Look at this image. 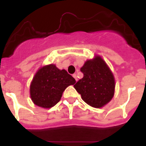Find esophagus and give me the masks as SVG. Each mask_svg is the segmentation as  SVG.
Returning a JSON list of instances; mask_svg holds the SVG:
<instances>
[{"mask_svg": "<svg viewBox=\"0 0 146 146\" xmlns=\"http://www.w3.org/2000/svg\"><path fill=\"white\" fill-rule=\"evenodd\" d=\"M72 76H73V77H74V79H75V80H76V81H77V74H73V75H72Z\"/></svg>", "mask_w": 146, "mask_h": 146, "instance_id": "34e87169", "label": "esophagus"}]
</instances>
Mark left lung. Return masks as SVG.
<instances>
[{"instance_id": "left-lung-1", "label": "left lung", "mask_w": 146, "mask_h": 146, "mask_svg": "<svg viewBox=\"0 0 146 146\" xmlns=\"http://www.w3.org/2000/svg\"><path fill=\"white\" fill-rule=\"evenodd\" d=\"M83 77L74 86L88 105L101 108L114 96L115 82L113 72L99 55L87 60L81 67Z\"/></svg>"}]
</instances>
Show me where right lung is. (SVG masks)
I'll return each instance as SVG.
<instances>
[{
	"mask_svg": "<svg viewBox=\"0 0 146 146\" xmlns=\"http://www.w3.org/2000/svg\"><path fill=\"white\" fill-rule=\"evenodd\" d=\"M76 80L65 69H59L55 64L44 66L38 69L30 86V96L33 104L48 109L61 99L63 92Z\"/></svg>",
	"mask_w": 146,
	"mask_h": 146,
	"instance_id": "add662e5",
	"label": "right lung"
}]
</instances>
